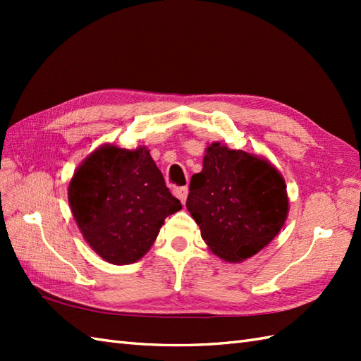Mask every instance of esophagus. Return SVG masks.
<instances>
[{
    "mask_svg": "<svg viewBox=\"0 0 361 361\" xmlns=\"http://www.w3.org/2000/svg\"><path fill=\"white\" fill-rule=\"evenodd\" d=\"M173 194H175V197H176V198H180V202H181V203H185V202H186V198H188V194H189V189H188L186 186H183V188H176V189L173 190Z\"/></svg>",
    "mask_w": 361,
    "mask_h": 361,
    "instance_id": "esophagus-1",
    "label": "esophagus"
}]
</instances>
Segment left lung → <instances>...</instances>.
Listing matches in <instances>:
<instances>
[{"instance_id":"obj_1","label":"left lung","mask_w":361,"mask_h":361,"mask_svg":"<svg viewBox=\"0 0 361 361\" xmlns=\"http://www.w3.org/2000/svg\"><path fill=\"white\" fill-rule=\"evenodd\" d=\"M188 211L214 255L242 262L270 243L288 214L287 186L267 159L212 142L192 175Z\"/></svg>"}]
</instances>
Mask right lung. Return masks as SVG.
Masks as SVG:
<instances>
[{
	"mask_svg": "<svg viewBox=\"0 0 361 361\" xmlns=\"http://www.w3.org/2000/svg\"><path fill=\"white\" fill-rule=\"evenodd\" d=\"M68 202L83 239L114 265L140 260L164 219L181 209L147 149L111 144L83 159L70 181Z\"/></svg>",
	"mask_w": 361,
	"mask_h": 361,
	"instance_id": "right-lung-1",
	"label": "right lung"
}]
</instances>
